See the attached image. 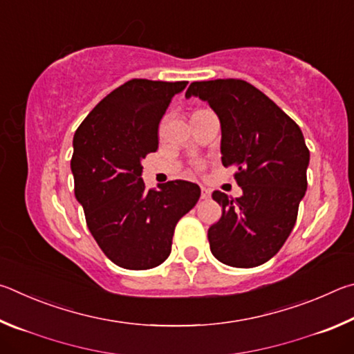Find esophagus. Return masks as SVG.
Segmentation results:
<instances>
[{
	"label": "esophagus",
	"mask_w": 354,
	"mask_h": 354,
	"mask_svg": "<svg viewBox=\"0 0 354 354\" xmlns=\"http://www.w3.org/2000/svg\"><path fill=\"white\" fill-rule=\"evenodd\" d=\"M211 198V192H209L206 187H201V200H209Z\"/></svg>",
	"instance_id": "34e87169"
}]
</instances>
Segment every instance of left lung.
I'll use <instances>...</instances> for the list:
<instances>
[{
    "instance_id": "obj_1",
    "label": "left lung",
    "mask_w": 354,
    "mask_h": 354,
    "mask_svg": "<svg viewBox=\"0 0 354 354\" xmlns=\"http://www.w3.org/2000/svg\"><path fill=\"white\" fill-rule=\"evenodd\" d=\"M190 97L217 113L221 164L236 170L243 192L236 200L212 194L223 209L207 231L212 254L231 267L261 266L287 241L306 194L309 149L301 129L247 81L192 82L185 92Z\"/></svg>"
}]
</instances>
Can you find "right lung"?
Returning <instances> with one entry per match:
<instances>
[{"instance_id":"obj_1","label":"right lung","mask_w":354,"mask_h":354,"mask_svg":"<svg viewBox=\"0 0 354 354\" xmlns=\"http://www.w3.org/2000/svg\"><path fill=\"white\" fill-rule=\"evenodd\" d=\"M187 82L131 80L84 118L73 137L75 196L103 253L118 267L148 270L171 251L175 226L198 201L189 181L145 189L142 159L159 147V122Z\"/></svg>"}]
</instances>
